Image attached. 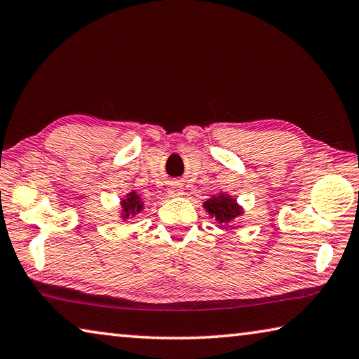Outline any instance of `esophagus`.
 Returning a JSON list of instances; mask_svg holds the SVG:
<instances>
[{"label": "esophagus", "mask_w": 359, "mask_h": 359, "mask_svg": "<svg viewBox=\"0 0 359 359\" xmlns=\"http://www.w3.org/2000/svg\"><path fill=\"white\" fill-rule=\"evenodd\" d=\"M168 193L169 196H180V194H184V188L180 184H171L168 188Z\"/></svg>", "instance_id": "obj_1"}]
</instances>
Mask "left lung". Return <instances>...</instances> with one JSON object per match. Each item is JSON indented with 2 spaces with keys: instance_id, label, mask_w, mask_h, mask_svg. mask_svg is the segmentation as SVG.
Instances as JSON below:
<instances>
[{
  "instance_id": "left-lung-1",
  "label": "left lung",
  "mask_w": 359,
  "mask_h": 359,
  "mask_svg": "<svg viewBox=\"0 0 359 359\" xmlns=\"http://www.w3.org/2000/svg\"><path fill=\"white\" fill-rule=\"evenodd\" d=\"M204 209L209 212L210 217H215L218 223H231L236 217H239L242 212L241 205L236 203L234 198L229 194H215L204 203Z\"/></svg>"
}]
</instances>
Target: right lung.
I'll return each instance as SVG.
<instances>
[{"instance_id":"1","label":"right lung","mask_w":359,"mask_h":359,"mask_svg":"<svg viewBox=\"0 0 359 359\" xmlns=\"http://www.w3.org/2000/svg\"><path fill=\"white\" fill-rule=\"evenodd\" d=\"M142 210V201L141 196L136 191H131L126 194L125 199H121V218L126 220V218L135 217L136 214Z\"/></svg>"}]
</instances>
